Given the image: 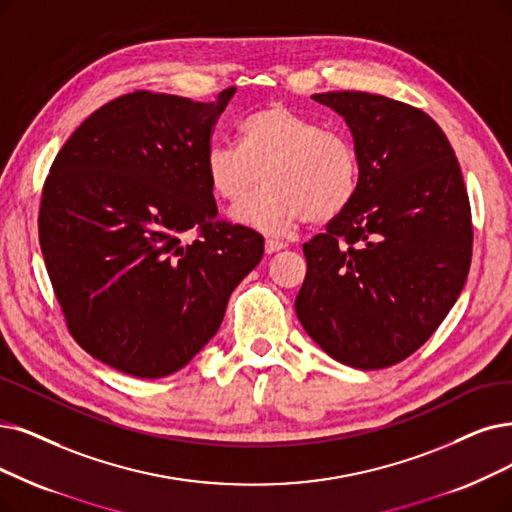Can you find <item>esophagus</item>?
I'll return each instance as SVG.
<instances>
[{
	"label": "esophagus",
	"instance_id": "obj_1",
	"mask_svg": "<svg viewBox=\"0 0 512 512\" xmlns=\"http://www.w3.org/2000/svg\"><path fill=\"white\" fill-rule=\"evenodd\" d=\"M283 248H285L283 241H277V239H267V241H264V250H267V254H275V252H279Z\"/></svg>",
	"mask_w": 512,
	"mask_h": 512
}]
</instances>
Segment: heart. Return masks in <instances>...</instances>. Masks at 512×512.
I'll return each mask as SVG.
<instances>
[{"label": "heart", "mask_w": 512, "mask_h": 512, "mask_svg": "<svg viewBox=\"0 0 512 512\" xmlns=\"http://www.w3.org/2000/svg\"><path fill=\"white\" fill-rule=\"evenodd\" d=\"M241 147L214 142L206 153L210 189L239 206L260 185L267 189L235 212L241 224L288 235L302 220L323 224L351 206L359 189V153L351 136L317 119L269 105L239 126Z\"/></svg>", "instance_id": "obj_1"}]
</instances>
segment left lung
<instances>
[{
    "instance_id": "left-lung-1",
    "label": "left lung",
    "mask_w": 512,
    "mask_h": 512,
    "mask_svg": "<svg viewBox=\"0 0 512 512\" xmlns=\"http://www.w3.org/2000/svg\"><path fill=\"white\" fill-rule=\"evenodd\" d=\"M311 98L344 117L361 170L351 206L302 245L296 315L336 361L382 370L418 351L464 288L473 256L466 187L424 111L367 92Z\"/></svg>"
}]
</instances>
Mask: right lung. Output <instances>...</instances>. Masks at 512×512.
Wrapping results in <instances>:
<instances>
[{
  "label": "right lung",
  "instance_id": "right-lung-1",
  "mask_svg": "<svg viewBox=\"0 0 512 512\" xmlns=\"http://www.w3.org/2000/svg\"><path fill=\"white\" fill-rule=\"evenodd\" d=\"M214 102L138 90L94 111L58 151L39 243L71 336L136 378L185 367L264 254L254 229L218 220L206 174ZM191 230L193 242L181 235Z\"/></svg>",
  "mask_w": 512,
  "mask_h": 512
}]
</instances>
